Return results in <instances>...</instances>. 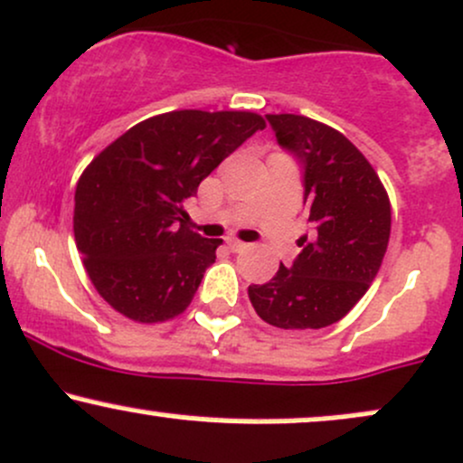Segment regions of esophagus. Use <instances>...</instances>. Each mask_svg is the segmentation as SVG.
I'll list each match as a JSON object with an SVG mask.
<instances>
[{
  "instance_id": "obj_1",
  "label": "esophagus",
  "mask_w": 463,
  "mask_h": 463,
  "mask_svg": "<svg viewBox=\"0 0 463 463\" xmlns=\"http://www.w3.org/2000/svg\"><path fill=\"white\" fill-rule=\"evenodd\" d=\"M226 243H228V248H231L232 252H240V250H243V248H246V243L240 241V240H232V237H231V240H226Z\"/></svg>"
}]
</instances>
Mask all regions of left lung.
Returning <instances> with one entry per match:
<instances>
[{"label":"left lung","mask_w":463,"mask_h":463,"mask_svg":"<svg viewBox=\"0 0 463 463\" xmlns=\"http://www.w3.org/2000/svg\"><path fill=\"white\" fill-rule=\"evenodd\" d=\"M279 145L306 166V202L317 232L301 255L263 286L248 288L261 321L279 329H321L347 317L383 266L391 232L387 189L354 142L298 114H268Z\"/></svg>","instance_id":"8db88e82"}]
</instances>
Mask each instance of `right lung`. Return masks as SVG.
Wrapping results in <instances>:
<instances>
[{
  "mask_svg": "<svg viewBox=\"0 0 463 463\" xmlns=\"http://www.w3.org/2000/svg\"><path fill=\"white\" fill-rule=\"evenodd\" d=\"M266 120L255 111L177 109L125 131L85 166L74 241L96 292L136 323L191 306L222 240L186 226L184 200Z\"/></svg>",
  "mask_w": 463,
  "mask_h": 463,
  "instance_id": "right-lung-1",
  "label": "right lung"
}]
</instances>
